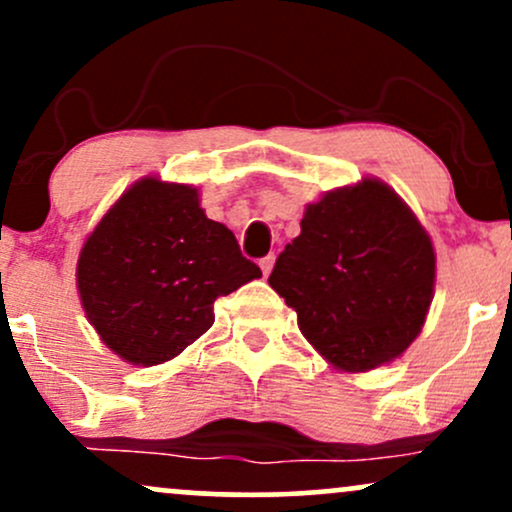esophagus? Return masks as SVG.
Instances as JSON below:
<instances>
[{
    "label": "esophagus",
    "instance_id": "esophagus-1",
    "mask_svg": "<svg viewBox=\"0 0 512 512\" xmlns=\"http://www.w3.org/2000/svg\"><path fill=\"white\" fill-rule=\"evenodd\" d=\"M274 260H276L274 255H267V257H262V260H260V267H262V274H264V276H269V274H272Z\"/></svg>",
    "mask_w": 512,
    "mask_h": 512
}]
</instances>
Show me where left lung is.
Wrapping results in <instances>:
<instances>
[{
	"label": "left lung",
	"instance_id": "8db88e82",
	"mask_svg": "<svg viewBox=\"0 0 512 512\" xmlns=\"http://www.w3.org/2000/svg\"><path fill=\"white\" fill-rule=\"evenodd\" d=\"M269 286L334 368L366 373L419 337L436 286V250L402 197L378 178L325 192L305 207L301 236Z\"/></svg>",
	"mask_w": 512,
	"mask_h": 512
}]
</instances>
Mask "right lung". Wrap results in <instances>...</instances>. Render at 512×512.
<instances>
[{
	"mask_svg": "<svg viewBox=\"0 0 512 512\" xmlns=\"http://www.w3.org/2000/svg\"><path fill=\"white\" fill-rule=\"evenodd\" d=\"M262 272L199 207L195 185L137 180L86 238L81 305L101 342L132 366L170 361L214 325V301Z\"/></svg>",
	"mask_w": 512,
	"mask_h": 512,
	"instance_id": "add662e5",
	"label": "right lung"
}]
</instances>
